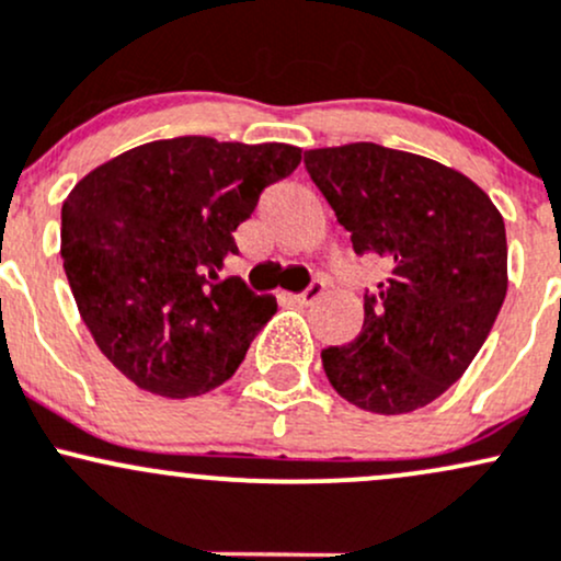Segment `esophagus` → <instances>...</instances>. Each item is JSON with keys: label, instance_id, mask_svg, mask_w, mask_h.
Returning a JSON list of instances; mask_svg holds the SVG:
<instances>
[{"label": "esophagus", "instance_id": "esophagus-1", "mask_svg": "<svg viewBox=\"0 0 561 561\" xmlns=\"http://www.w3.org/2000/svg\"><path fill=\"white\" fill-rule=\"evenodd\" d=\"M323 283H312L310 288H307V291H301V294H294V301H297L299 307H310V305H314V301H318L320 297H323Z\"/></svg>", "mask_w": 561, "mask_h": 561}]
</instances>
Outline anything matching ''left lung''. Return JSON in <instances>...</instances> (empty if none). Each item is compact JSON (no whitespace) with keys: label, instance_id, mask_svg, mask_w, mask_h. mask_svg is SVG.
Here are the masks:
<instances>
[{"label":"left lung","instance_id":"1","mask_svg":"<svg viewBox=\"0 0 561 561\" xmlns=\"http://www.w3.org/2000/svg\"><path fill=\"white\" fill-rule=\"evenodd\" d=\"M305 167L355 254L389 267L365 294L360 336L320 352L325 376L363 411H419L461 379L499 318L501 211L467 174L376 142L307 150Z\"/></svg>","mask_w":561,"mask_h":561}]
</instances>
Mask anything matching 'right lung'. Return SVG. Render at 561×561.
Segmentation results:
<instances>
[{
    "label": "right lung",
    "mask_w": 561,
    "mask_h": 561,
    "mask_svg": "<svg viewBox=\"0 0 561 561\" xmlns=\"http://www.w3.org/2000/svg\"><path fill=\"white\" fill-rule=\"evenodd\" d=\"M301 148L174 137L137 145L77 182L60 211V256L81 320L145 392L196 398L230 379L278 310L238 278L232 230Z\"/></svg>",
    "instance_id": "add662e5"
}]
</instances>
